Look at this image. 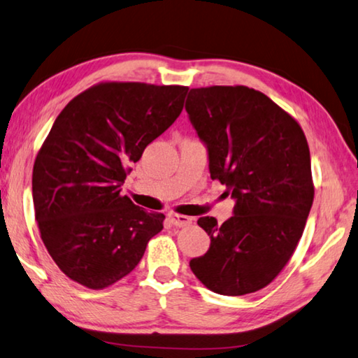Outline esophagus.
I'll list each match as a JSON object with an SVG mask.
<instances>
[{"instance_id":"1","label":"esophagus","mask_w":358,"mask_h":358,"mask_svg":"<svg viewBox=\"0 0 358 358\" xmlns=\"http://www.w3.org/2000/svg\"><path fill=\"white\" fill-rule=\"evenodd\" d=\"M168 220L174 227H187V224L192 223V218L190 217H185V215H178V214H171L168 217Z\"/></svg>"}]
</instances>
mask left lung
<instances>
[{
    "instance_id": "8db88e82",
    "label": "left lung",
    "mask_w": 358,
    "mask_h": 358,
    "mask_svg": "<svg viewBox=\"0 0 358 358\" xmlns=\"http://www.w3.org/2000/svg\"><path fill=\"white\" fill-rule=\"evenodd\" d=\"M189 119L209 157L212 179L227 185L233 217L198 224L210 247L192 272L222 296H243L272 283L296 250L315 187L305 134L266 94L247 86L190 90Z\"/></svg>"
}]
</instances>
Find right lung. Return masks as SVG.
Segmentation results:
<instances>
[{"mask_svg": "<svg viewBox=\"0 0 358 358\" xmlns=\"http://www.w3.org/2000/svg\"><path fill=\"white\" fill-rule=\"evenodd\" d=\"M189 87L100 83L56 117L33 168L43 245L69 278L91 289L116 283L141 261L165 215L121 195L131 163L171 125Z\"/></svg>", "mask_w": 358, "mask_h": 358, "instance_id": "right-lung-1", "label": "right lung"}]
</instances>
